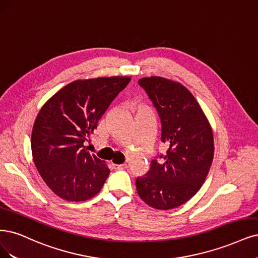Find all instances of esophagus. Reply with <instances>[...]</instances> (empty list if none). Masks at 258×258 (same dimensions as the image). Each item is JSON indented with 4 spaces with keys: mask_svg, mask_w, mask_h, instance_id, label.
Listing matches in <instances>:
<instances>
[{
    "mask_svg": "<svg viewBox=\"0 0 258 258\" xmlns=\"http://www.w3.org/2000/svg\"><path fill=\"white\" fill-rule=\"evenodd\" d=\"M128 167L127 163H123V164H114V168L115 170H126Z\"/></svg>",
    "mask_w": 258,
    "mask_h": 258,
    "instance_id": "obj_1",
    "label": "esophagus"
}]
</instances>
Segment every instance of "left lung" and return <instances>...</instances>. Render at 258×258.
Here are the masks:
<instances>
[{
    "instance_id": "left-lung-1",
    "label": "left lung",
    "mask_w": 258,
    "mask_h": 258,
    "mask_svg": "<svg viewBox=\"0 0 258 258\" xmlns=\"http://www.w3.org/2000/svg\"><path fill=\"white\" fill-rule=\"evenodd\" d=\"M161 120V141L166 155L150 162L149 171L137 178V191L147 205L167 210L198 193L214 159V135L194 96L178 82L161 77L142 78Z\"/></svg>"
}]
</instances>
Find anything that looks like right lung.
<instances>
[{
	"mask_svg": "<svg viewBox=\"0 0 258 258\" xmlns=\"http://www.w3.org/2000/svg\"><path fill=\"white\" fill-rule=\"evenodd\" d=\"M130 77L78 80L43 104L34 122L31 146L35 165L57 197L83 202L98 193L110 174L105 162L84 146L111 102Z\"/></svg>",
	"mask_w": 258,
	"mask_h": 258,
	"instance_id": "add662e5",
	"label": "right lung"
}]
</instances>
